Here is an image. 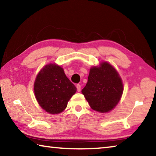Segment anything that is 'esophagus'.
I'll return each instance as SVG.
<instances>
[{
    "instance_id": "esophagus-1",
    "label": "esophagus",
    "mask_w": 156,
    "mask_h": 156,
    "mask_svg": "<svg viewBox=\"0 0 156 156\" xmlns=\"http://www.w3.org/2000/svg\"><path fill=\"white\" fill-rule=\"evenodd\" d=\"M76 88H77V91H78V92H80V90H81V86L80 85V84H77V85H76Z\"/></svg>"
}]
</instances>
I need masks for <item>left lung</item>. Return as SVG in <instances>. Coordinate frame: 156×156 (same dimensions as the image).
Here are the masks:
<instances>
[{"label":"left lung","mask_w":156,"mask_h":156,"mask_svg":"<svg viewBox=\"0 0 156 156\" xmlns=\"http://www.w3.org/2000/svg\"><path fill=\"white\" fill-rule=\"evenodd\" d=\"M82 93L92 109L100 113L110 112L119 102L123 84L119 73L107 62L90 69L87 83Z\"/></svg>","instance_id":"left-lung-1"}]
</instances>
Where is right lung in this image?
I'll return each mask as SVG.
<instances>
[{"label":"right lung","mask_w":156,"mask_h":156,"mask_svg":"<svg viewBox=\"0 0 156 156\" xmlns=\"http://www.w3.org/2000/svg\"><path fill=\"white\" fill-rule=\"evenodd\" d=\"M76 92V87L66 76L63 69L48 64L39 72L34 82V94L38 104L51 114L61 113Z\"/></svg>","instance_id":"add662e5"}]
</instances>
